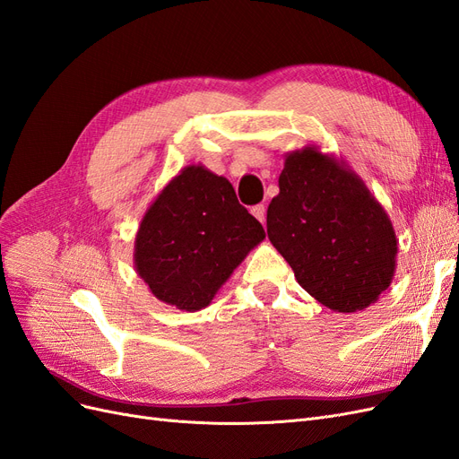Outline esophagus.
Listing matches in <instances>:
<instances>
[{
  "label": "esophagus",
  "mask_w": 459,
  "mask_h": 459,
  "mask_svg": "<svg viewBox=\"0 0 459 459\" xmlns=\"http://www.w3.org/2000/svg\"><path fill=\"white\" fill-rule=\"evenodd\" d=\"M251 212H253V216H255L258 221H262V224H264V221H266V206H264V204L253 206Z\"/></svg>",
  "instance_id": "obj_1"
}]
</instances>
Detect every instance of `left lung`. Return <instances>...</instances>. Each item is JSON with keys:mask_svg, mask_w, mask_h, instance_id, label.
<instances>
[{"mask_svg": "<svg viewBox=\"0 0 459 459\" xmlns=\"http://www.w3.org/2000/svg\"><path fill=\"white\" fill-rule=\"evenodd\" d=\"M266 221L299 285L331 310H364L393 281L391 218L349 164L316 145L285 155Z\"/></svg>", "mask_w": 459, "mask_h": 459, "instance_id": "1", "label": "left lung"}]
</instances>
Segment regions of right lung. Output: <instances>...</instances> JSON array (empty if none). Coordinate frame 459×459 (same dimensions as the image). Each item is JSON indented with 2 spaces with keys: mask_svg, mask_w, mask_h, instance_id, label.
<instances>
[{
  "mask_svg": "<svg viewBox=\"0 0 459 459\" xmlns=\"http://www.w3.org/2000/svg\"><path fill=\"white\" fill-rule=\"evenodd\" d=\"M264 238L228 179L191 164L149 204L135 233L134 266L159 300L197 312Z\"/></svg>",
  "mask_w": 459,
  "mask_h": 459,
  "instance_id": "1",
  "label": "right lung"
}]
</instances>
